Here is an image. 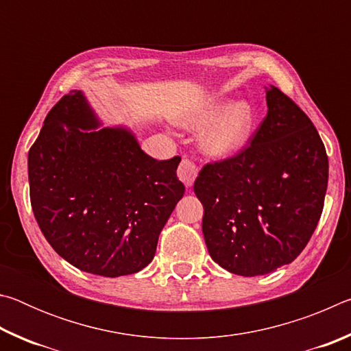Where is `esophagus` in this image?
Segmentation results:
<instances>
[{
    "label": "esophagus",
    "mask_w": 351,
    "mask_h": 351,
    "mask_svg": "<svg viewBox=\"0 0 351 351\" xmlns=\"http://www.w3.org/2000/svg\"><path fill=\"white\" fill-rule=\"evenodd\" d=\"M178 176H180V180L186 184V187H192L198 176L197 164L190 161V159H182L180 167H178Z\"/></svg>",
    "instance_id": "1"
}]
</instances>
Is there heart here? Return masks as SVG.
Listing matches in <instances>:
<instances>
[{
	"mask_svg": "<svg viewBox=\"0 0 351 351\" xmlns=\"http://www.w3.org/2000/svg\"><path fill=\"white\" fill-rule=\"evenodd\" d=\"M223 108L224 104H212L182 121V125L190 130L204 128L211 123L201 134L199 145L206 154L218 159L230 158L243 150L251 139L255 125L254 110L246 100H237L224 110Z\"/></svg>",
	"mask_w": 351,
	"mask_h": 351,
	"instance_id": "obj_1",
	"label": "heart"
}]
</instances>
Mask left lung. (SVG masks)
<instances>
[{"label": "left lung", "mask_w": 351, "mask_h": 351, "mask_svg": "<svg viewBox=\"0 0 351 351\" xmlns=\"http://www.w3.org/2000/svg\"><path fill=\"white\" fill-rule=\"evenodd\" d=\"M251 145L207 164L193 184L212 260L237 276H265L297 258L322 215L328 156L316 127L276 86Z\"/></svg>", "instance_id": "obj_1"}]
</instances>
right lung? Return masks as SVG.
Masks as SVG:
<instances>
[{
  "mask_svg": "<svg viewBox=\"0 0 351 351\" xmlns=\"http://www.w3.org/2000/svg\"><path fill=\"white\" fill-rule=\"evenodd\" d=\"M100 125L77 90L49 111L27 154L31 204L45 239L68 263L128 276L153 260L182 198L181 158L156 161L132 130Z\"/></svg>",
  "mask_w": 351,
  "mask_h": 351,
  "instance_id": "add662e5",
  "label": "right lung"
}]
</instances>
